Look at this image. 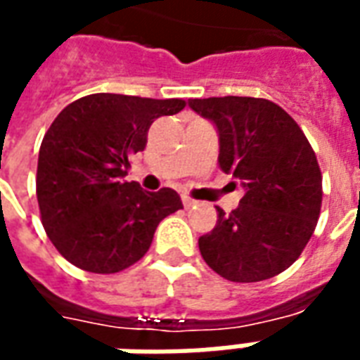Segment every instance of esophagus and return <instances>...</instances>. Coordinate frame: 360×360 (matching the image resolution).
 <instances>
[{"instance_id":"1","label":"esophagus","mask_w":360,"mask_h":360,"mask_svg":"<svg viewBox=\"0 0 360 360\" xmlns=\"http://www.w3.org/2000/svg\"><path fill=\"white\" fill-rule=\"evenodd\" d=\"M181 198H183V206L185 207H193L194 204H196V200H193V198H191V196H187V194H183Z\"/></svg>"}]
</instances>
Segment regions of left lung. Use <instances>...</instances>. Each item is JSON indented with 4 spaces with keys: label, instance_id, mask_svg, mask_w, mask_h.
<instances>
[{
    "label": "left lung",
    "instance_id": "1",
    "mask_svg": "<svg viewBox=\"0 0 360 360\" xmlns=\"http://www.w3.org/2000/svg\"><path fill=\"white\" fill-rule=\"evenodd\" d=\"M188 106L219 133V167L244 196L198 238L204 262L233 282L276 276L302 255L316 227L322 175L302 127L267 98H193Z\"/></svg>",
    "mask_w": 360,
    "mask_h": 360
}]
</instances>
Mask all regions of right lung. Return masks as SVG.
Instances as JSON below:
<instances>
[{
  "mask_svg": "<svg viewBox=\"0 0 360 360\" xmlns=\"http://www.w3.org/2000/svg\"><path fill=\"white\" fill-rule=\"evenodd\" d=\"M185 105L95 93L55 118L39 146L36 194L45 233L72 265L98 275L124 271L148 252L160 221L183 207L173 188L148 193L124 177L154 120Z\"/></svg>",
  "mask_w": 360,
  "mask_h": 360,
  "instance_id": "1",
  "label": "right lung"
}]
</instances>
